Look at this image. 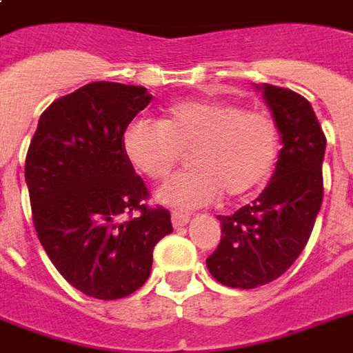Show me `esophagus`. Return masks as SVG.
Masks as SVG:
<instances>
[{
    "label": "esophagus",
    "mask_w": 353,
    "mask_h": 353,
    "mask_svg": "<svg viewBox=\"0 0 353 353\" xmlns=\"http://www.w3.org/2000/svg\"><path fill=\"white\" fill-rule=\"evenodd\" d=\"M188 221H190V216L185 214V212H177V210H174L172 212V223H174V227L176 229H179V227L187 225Z\"/></svg>",
    "instance_id": "esophagus-1"
}]
</instances>
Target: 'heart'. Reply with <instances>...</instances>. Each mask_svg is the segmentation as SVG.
<instances>
[{"label":"heart","instance_id":"b5f03b06","mask_svg":"<svg viewBox=\"0 0 353 353\" xmlns=\"http://www.w3.org/2000/svg\"><path fill=\"white\" fill-rule=\"evenodd\" d=\"M126 159L150 179H165L190 152L192 168L157 190L161 203L194 209L241 198L268 181L279 157V126L268 112L243 110L231 101H185L159 122L135 121L122 133Z\"/></svg>","mask_w":353,"mask_h":353}]
</instances>
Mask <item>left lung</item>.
Returning a JSON list of instances; mask_svg holds the SVG:
<instances>
[{"label": "left lung", "mask_w": 353, "mask_h": 353, "mask_svg": "<svg viewBox=\"0 0 353 353\" xmlns=\"http://www.w3.org/2000/svg\"><path fill=\"white\" fill-rule=\"evenodd\" d=\"M279 126L276 168L251 205L221 221L220 245L207 268L220 284L252 290L284 274L306 247L323 205L326 137L312 104L279 85H256Z\"/></svg>", "instance_id": "obj_1"}]
</instances>
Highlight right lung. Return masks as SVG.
I'll return each mask as SVG.
<instances>
[{
  "mask_svg": "<svg viewBox=\"0 0 353 353\" xmlns=\"http://www.w3.org/2000/svg\"><path fill=\"white\" fill-rule=\"evenodd\" d=\"M154 97L146 88L91 82L41 113L25 159L40 243L69 284L115 301L152 273L170 212L143 203L148 188L122 150V133Z\"/></svg>",
  "mask_w": 353,
  "mask_h": 353,
  "instance_id": "obj_1",
  "label": "right lung"
}]
</instances>
